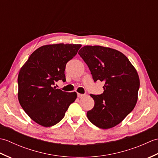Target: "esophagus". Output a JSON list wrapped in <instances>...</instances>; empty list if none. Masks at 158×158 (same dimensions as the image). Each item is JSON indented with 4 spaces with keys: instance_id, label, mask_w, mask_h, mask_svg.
Wrapping results in <instances>:
<instances>
[{
    "instance_id": "esophagus-1",
    "label": "esophagus",
    "mask_w": 158,
    "mask_h": 158,
    "mask_svg": "<svg viewBox=\"0 0 158 158\" xmlns=\"http://www.w3.org/2000/svg\"><path fill=\"white\" fill-rule=\"evenodd\" d=\"M85 96V94H82L77 93V96H78V98H83V97H84Z\"/></svg>"
}]
</instances>
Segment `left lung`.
<instances>
[{
    "mask_svg": "<svg viewBox=\"0 0 158 158\" xmlns=\"http://www.w3.org/2000/svg\"><path fill=\"white\" fill-rule=\"evenodd\" d=\"M79 55L88 66L94 82L104 81V92L90 94L94 106L87 117L94 125L109 129L121 123L135 108L140 80L127 57L116 49L99 45H86Z\"/></svg>",
    "mask_w": 158,
    "mask_h": 158,
    "instance_id": "8db88e82",
    "label": "left lung"
}]
</instances>
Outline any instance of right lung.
Segmentation results:
<instances>
[{"mask_svg": "<svg viewBox=\"0 0 158 158\" xmlns=\"http://www.w3.org/2000/svg\"><path fill=\"white\" fill-rule=\"evenodd\" d=\"M81 45H43L36 49L19 70L18 100L23 110L39 125L50 127L60 122L76 92H66L53 87L58 80L66 81V64Z\"/></svg>", "mask_w": 158, "mask_h": 158, "instance_id": "right-lung-1", "label": "right lung"}]
</instances>
